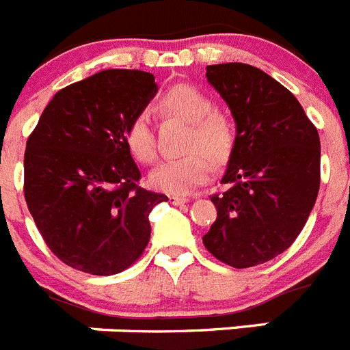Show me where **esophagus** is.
<instances>
[{
	"instance_id": "1",
	"label": "esophagus",
	"mask_w": 350,
	"mask_h": 350,
	"mask_svg": "<svg viewBox=\"0 0 350 350\" xmlns=\"http://www.w3.org/2000/svg\"><path fill=\"white\" fill-rule=\"evenodd\" d=\"M170 203H173V205H182V203H187L189 202V198H184V196H175V194H172V196H168Z\"/></svg>"
}]
</instances>
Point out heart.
Instances as JSON below:
<instances>
[{"instance_id": "b5f03b06", "label": "heart", "mask_w": 350, "mask_h": 350, "mask_svg": "<svg viewBox=\"0 0 350 350\" xmlns=\"http://www.w3.org/2000/svg\"><path fill=\"white\" fill-rule=\"evenodd\" d=\"M161 110L168 116L189 122L185 148L191 150L177 159L163 161L150 173V185L161 193L187 194L206 180L213 172V161H224L233 150L234 131L228 116L213 108L212 100L189 83L173 85L159 101ZM124 142L138 163H152L156 157L150 116L140 112L124 129Z\"/></svg>"}]
</instances>
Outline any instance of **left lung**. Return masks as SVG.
<instances>
[{"mask_svg": "<svg viewBox=\"0 0 350 350\" xmlns=\"http://www.w3.org/2000/svg\"><path fill=\"white\" fill-rule=\"evenodd\" d=\"M206 79L231 108L237 138L203 243L219 261L250 268L301 233L319 193V133L295 94L259 68L212 64Z\"/></svg>", "mask_w": 350, "mask_h": 350, "instance_id": "1", "label": "left lung"}]
</instances>
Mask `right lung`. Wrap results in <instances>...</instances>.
<instances>
[{
	"mask_svg": "<svg viewBox=\"0 0 350 350\" xmlns=\"http://www.w3.org/2000/svg\"><path fill=\"white\" fill-rule=\"evenodd\" d=\"M156 92L152 73L100 71L55 92L27 138V208L68 267L113 275L144 254L148 213L168 198L138 185L124 129Z\"/></svg>",
	"mask_w": 350,
	"mask_h": 350,
	"instance_id": "right-lung-1",
	"label": "right lung"
}]
</instances>
